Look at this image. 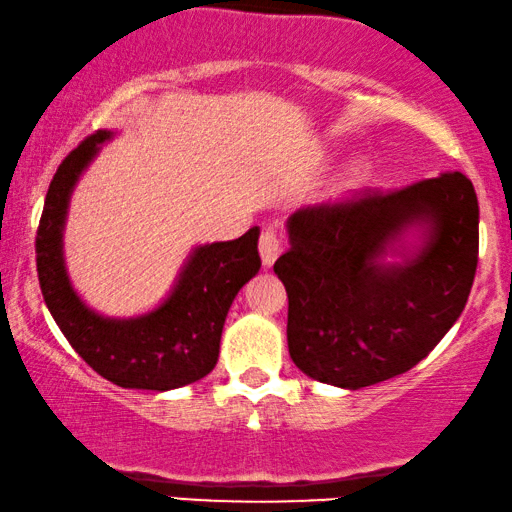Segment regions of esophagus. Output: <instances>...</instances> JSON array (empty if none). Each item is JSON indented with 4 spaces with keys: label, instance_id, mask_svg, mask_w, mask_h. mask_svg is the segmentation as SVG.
<instances>
[{
    "label": "esophagus",
    "instance_id": "1",
    "mask_svg": "<svg viewBox=\"0 0 512 512\" xmlns=\"http://www.w3.org/2000/svg\"><path fill=\"white\" fill-rule=\"evenodd\" d=\"M258 251H261V261L265 268H270L272 263L277 261V256L282 254V240L272 228H265L261 233V240H258Z\"/></svg>",
    "mask_w": 512,
    "mask_h": 512
}]
</instances>
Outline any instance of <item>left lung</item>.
Masks as SVG:
<instances>
[{
	"instance_id": "obj_1",
	"label": "left lung",
	"mask_w": 512,
	"mask_h": 512,
	"mask_svg": "<svg viewBox=\"0 0 512 512\" xmlns=\"http://www.w3.org/2000/svg\"><path fill=\"white\" fill-rule=\"evenodd\" d=\"M478 198L447 172L396 191L366 188L291 214V249L275 261L289 296L286 340L312 380L342 389L417 366L464 312L478 268ZM410 227L425 240L384 264Z\"/></svg>"
}]
</instances>
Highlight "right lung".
Here are the masks:
<instances>
[{"mask_svg":"<svg viewBox=\"0 0 512 512\" xmlns=\"http://www.w3.org/2000/svg\"><path fill=\"white\" fill-rule=\"evenodd\" d=\"M107 139H111L109 130H97L83 139L62 160L48 186L37 230L41 293L74 352L104 380L125 389L186 387L214 370L230 305L237 291L261 270L258 226L237 240L195 249L170 296L149 314L109 319L93 312L69 282L62 230L69 195Z\"/></svg>","mask_w":512,"mask_h":512,"instance_id":"1","label":"right lung"}]
</instances>
